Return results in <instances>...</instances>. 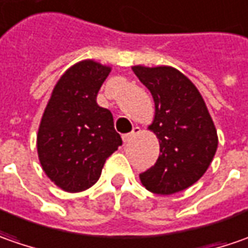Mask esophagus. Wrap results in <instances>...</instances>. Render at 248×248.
<instances>
[{
	"label": "esophagus",
	"instance_id": "1",
	"mask_svg": "<svg viewBox=\"0 0 248 248\" xmlns=\"http://www.w3.org/2000/svg\"><path fill=\"white\" fill-rule=\"evenodd\" d=\"M140 132H141L140 127H139V126H134L132 132L127 133V134H124V136H122V139H124V144H126V142H130V141H132L133 139H134V137H136V136H137V134H139Z\"/></svg>",
	"mask_w": 248,
	"mask_h": 248
}]
</instances>
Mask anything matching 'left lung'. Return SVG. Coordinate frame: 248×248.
Instances as JSON below:
<instances>
[{
  "label": "left lung",
  "instance_id": "left-lung-1",
  "mask_svg": "<svg viewBox=\"0 0 248 248\" xmlns=\"http://www.w3.org/2000/svg\"><path fill=\"white\" fill-rule=\"evenodd\" d=\"M155 101L150 126L158 136L156 163L140 174L142 185L158 195L186 189L206 173L216 155L217 130L199 90L173 67H133Z\"/></svg>",
  "mask_w": 248,
  "mask_h": 248
}]
</instances>
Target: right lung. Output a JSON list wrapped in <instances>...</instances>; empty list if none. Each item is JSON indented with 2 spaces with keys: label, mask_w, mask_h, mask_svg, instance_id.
I'll return each mask as SVG.
<instances>
[{
  "label": "right lung",
  "mask_w": 248,
  "mask_h": 248,
  "mask_svg": "<svg viewBox=\"0 0 248 248\" xmlns=\"http://www.w3.org/2000/svg\"><path fill=\"white\" fill-rule=\"evenodd\" d=\"M109 67L83 60L56 83L39 124L41 166L67 192H81L97 181L103 166L119 145L111 111L96 101Z\"/></svg>",
  "instance_id": "add662e5"
}]
</instances>
